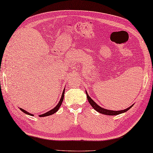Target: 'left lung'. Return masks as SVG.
<instances>
[{
	"label": "left lung",
	"mask_w": 153,
	"mask_h": 153,
	"mask_svg": "<svg viewBox=\"0 0 153 153\" xmlns=\"http://www.w3.org/2000/svg\"><path fill=\"white\" fill-rule=\"evenodd\" d=\"M86 93V95H87V98H88V100L89 101V104L91 105V107H93V108H94L95 111H97V112L100 113H102V114L104 115H119V114H121V113H125L127 111L131 109V107H133V105H132L130 106L129 107H128L126 109H124V110H121V111H111V110H108V109H104L102 108V107H100V105H98L95 102V101L92 100V99L89 96V95L88 94V93L87 91H85Z\"/></svg>",
	"instance_id": "obj_1"
}]
</instances>
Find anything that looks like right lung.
<instances>
[{
    "instance_id": "right-lung-1",
    "label": "right lung",
    "mask_w": 153,
    "mask_h": 153,
    "mask_svg": "<svg viewBox=\"0 0 153 153\" xmlns=\"http://www.w3.org/2000/svg\"><path fill=\"white\" fill-rule=\"evenodd\" d=\"M64 92H65V88H64V91H63V93H62V97H61L60 100H59V103H58V105H57L54 107V108H53L52 110L49 111H48V112H46V113H44V114H42V115H39V117H46V116H49V115H53V113H55L56 112L58 111V109H59V107H60V106H61V105H62V101H63V100H64ZM20 109L21 111H22V112H24L25 113H26V114H27V115H31V116H33V115H34L33 114H31V113H28V111H25V109H22V108H20Z\"/></svg>"
}]
</instances>
